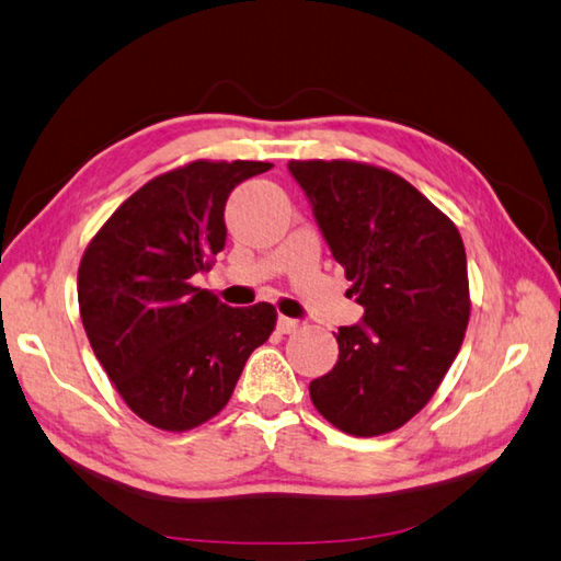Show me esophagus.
Instances as JSON below:
<instances>
[{
	"label": "esophagus",
	"mask_w": 561,
	"mask_h": 561,
	"mask_svg": "<svg viewBox=\"0 0 561 561\" xmlns=\"http://www.w3.org/2000/svg\"><path fill=\"white\" fill-rule=\"evenodd\" d=\"M277 328L282 333H296L301 328V323L299 321H294V318H287V316H279V321H277Z\"/></svg>",
	"instance_id": "1"
}]
</instances>
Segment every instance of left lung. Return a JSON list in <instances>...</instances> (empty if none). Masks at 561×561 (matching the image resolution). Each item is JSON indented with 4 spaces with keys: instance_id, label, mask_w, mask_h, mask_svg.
I'll return each instance as SVG.
<instances>
[{
    "instance_id": "left-lung-1",
    "label": "left lung",
    "mask_w": 561,
    "mask_h": 561,
    "mask_svg": "<svg viewBox=\"0 0 561 561\" xmlns=\"http://www.w3.org/2000/svg\"><path fill=\"white\" fill-rule=\"evenodd\" d=\"M335 262L365 309L337 328V365L311 401L355 437L399 431L433 399L467 333L471 299L457 226L411 182L355 160H291Z\"/></svg>"
}]
</instances>
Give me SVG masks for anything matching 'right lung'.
<instances>
[{
	"label": "right lung",
	"mask_w": 561,
	"mask_h": 561,
	"mask_svg": "<svg viewBox=\"0 0 561 561\" xmlns=\"http://www.w3.org/2000/svg\"><path fill=\"white\" fill-rule=\"evenodd\" d=\"M270 162L194 160L152 178L108 216L77 270L90 345L138 419L168 433L211 421L250 353L272 335V304L230 309L194 274L226 245L228 194Z\"/></svg>",
	"instance_id": "add662e5"
}]
</instances>
